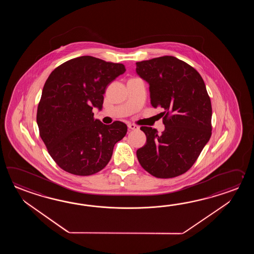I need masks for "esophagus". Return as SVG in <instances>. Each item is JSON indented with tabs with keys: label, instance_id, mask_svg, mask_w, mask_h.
<instances>
[{
	"label": "esophagus",
	"instance_id": "34e87169",
	"mask_svg": "<svg viewBox=\"0 0 254 254\" xmlns=\"http://www.w3.org/2000/svg\"><path fill=\"white\" fill-rule=\"evenodd\" d=\"M128 128H129V129H139V127H138L137 125H132V124H129V125H128Z\"/></svg>",
	"mask_w": 254,
	"mask_h": 254
}]
</instances>
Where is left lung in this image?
<instances>
[{
    "label": "left lung",
    "instance_id": "1",
    "mask_svg": "<svg viewBox=\"0 0 254 254\" xmlns=\"http://www.w3.org/2000/svg\"><path fill=\"white\" fill-rule=\"evenodd\" d=\"M149 82L152 107H161L165 129L141 126L145 145L136 151L146 172L156 178L182 175L194 164L211 135V103L200 73L173 56L136 63Z\"/></svg>",
    "mask_w": 254,
    "mask_h": 254
}]
</instances>
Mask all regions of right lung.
Segmentation results:
<instances>
[{"label":"right lung","mask_w":254,"mask_h":254,"mask_svg":"<svg viewBox=\"0 0 254 254\" xmlns=\"http://www.w3.org/2000/svg\"><path fill=\"white\" fill-rule=\"evenodd\" d=\"M123 64L92 56L69 60L56 67L43 86L37 109L39 133L54 162L67 173L89 176L110 162L114 147L127 132L116 121L94 119L109 83L125 73Z\"/></svg>","instance_id":"1"}]
</instances>
